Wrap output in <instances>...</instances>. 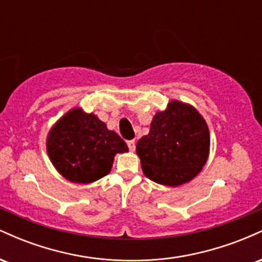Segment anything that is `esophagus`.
<instances>
[{"mask_svg":"<svg viewBox=\"0 0 262 262\" xmlns=\"http://www.w3.org/2000/svg\"><path fill=\"white\" fill-rule=\"evenodd\" d=\"M127 144H128L129 150H130V151H134V150H135V140H128Z\"/></svg>","mask_w":262,"mask_h":262,"instance_id":"esophagus-1","label":"esophagus"}]
</instances>
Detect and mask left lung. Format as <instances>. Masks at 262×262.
<instances>
[{"instance_id":"left-lung-1","label":"left lung","mask_w":262,"mask_h":262,"mask_svg":"<svg viewBox=\"0 0 262 262\" xmlns=\"http://www.w3.org/2000/svg\"><path fill=\"white\" fill-rule=\"evenodd\" d=\"M210 137L206 121L193 106L177 100L152 118L148 135L137 143L144 175L164 186L191 181L206 165Z\"/></svg>"}]
</instances>
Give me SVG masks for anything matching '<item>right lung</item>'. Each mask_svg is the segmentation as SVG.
<instances>
[{
  "label": "right lung",
  "instance_id": "right-lung-1",
  "mask_svg": "<svg viewBox=\"0 0 262 262\" xmlns=\"http://www.w3.org/2000/svg\"><path fill=\"white\" fill-rule=\"evenodd\" d=\"M47 151L54 167L66 180L91 183L108 175L114 156L127 152L128 146L97 116L73 108L49 130Z\"/></svg>",
  "mask_w": 262,
  "mask_h": 262
}]
</instances>
